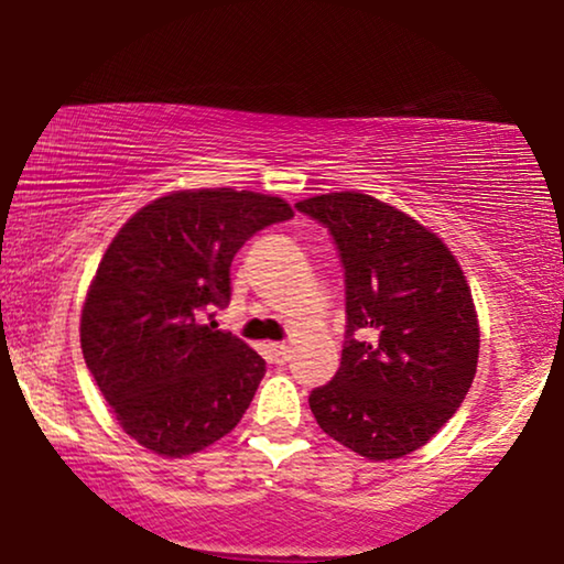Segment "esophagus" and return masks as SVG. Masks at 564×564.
Masks as SVG:
<instances>
[{
  "label": "esophagus",
  "instance_id": "esophagus-1",
  "mask_svg": "<svg viewBox=\"0 0 564 564\" xmlns=\"http://www.w3.org/2000/svg\"><path fill=\"white\" fill-rule=\"evenodd\" d=\"M267 351H269V359H272L274 365H288V361H290V346L288 344H269Z\"/></svg>",
  "mask_w": 564,
  "mask_h": 564
}]
</instances>
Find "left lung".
<instances>
[{
  "instance_id": "1",
  "label": "left lung",
  "mask_w": 564,
  "mask_h": 564,
  "mask_svg": "<svg viewBox=\"0 0 564 564\" xmlns=\"http://www.w3.org/2000/svg\"><path fill=\"white\" fill-rule=\"evenodd\" d=\"M295 207L330 230L346 276L341 367L311 392V411L361 457H405L475 380L480 326L465 272L442 238L372 195L328 192Z\"/></svg>"
}]
</instances>
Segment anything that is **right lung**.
<instances>
[{"instance_id": "1", "label": "right lung", "mask_w": 564, "mask_h": 564, "mask_svg": "<svg viewBox=\"0 0 564 564\" xmlns=\"http://www.w3.org/2000/svg\"><path fill=\"white\" fill-rule=\"evenodd\" d=\"M282 197L180 189L141 207L99 261L82 351L122 431L161 457L203 452L236 429L267 361L199 313L230 300V261L292 218Z\"/></svg>"}]
</instances>
